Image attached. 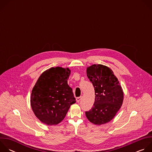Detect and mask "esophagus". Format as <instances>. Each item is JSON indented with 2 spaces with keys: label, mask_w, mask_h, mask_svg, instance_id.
I'll list each match as a JSON object with an SVG mask.
<instances>
[{
  "label": "esophagus",
  "mask_w": 152,
  "mask_h": 152,
  "mask_svg": "<svg viewBox=\"0 0 152 152\" xmlns=\"http://www.w3.org/2000/svg\"><path fill=\"white\" fill-rule=\"evenodd\" d=\"M81 99H82V97H77V98H76V101H77V102H78V103H79V102L80 101Z\"/></svg>",
  "instance_id": "1"
}]
</instances>
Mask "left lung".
I'll list each match as a JSON object with an SVG mask.
<instances>
[{
	"label": "left lung",
	"instance_id": "obj_1",
	"mask_svg": "<svg viewBox=\"0 0 152 152\" xmlns=\"http://www.w3.org/2000/svg\"><path fill=\"white\" fill-rule=\"evenodd\" d=\"M86 74L93 85L96 96L91 110L85 112L86 117L94 124H106L114 118L123 104L122 87L113 70L102 64L88 67Z\"/></svg>",
	"mask_w": 152,
	"mask_h": 152
}]
</instances>
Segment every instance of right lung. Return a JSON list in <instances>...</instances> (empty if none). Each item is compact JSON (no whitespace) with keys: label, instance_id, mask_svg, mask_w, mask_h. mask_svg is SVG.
<instances>
[{"label":"right lung","instance_id":"add662e5","mask_svg":"<svg viewBox=\"0 0 152 152\" xmlns=\"http://www.w3.org/2000/svg\"><path fill=\"white\" fill-rule=\"evenodd\" d=\"M69 68L51 67L38 77L31 94V106L35 115L46 125H56L66 117L70 106L76 103L68 85Z\"/></svg>","mask_w":152,"mask_h":152}]
</instances>
